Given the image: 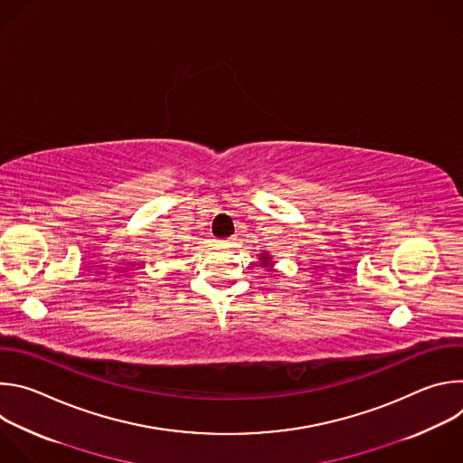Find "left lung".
<instances>
[{
  "mask_svg": "<svg viewBox=\"0 0 463 463\" xmlns=\"http://www.w3.org/2000/svg\"><path fill=\"white\" fill-rule=\"evenodd\" d=\"M258 260H260V266L263 268V269H268V271H275V260H273V256L268 252V250H263V252H260L258 254Z\"/></svg>",
  "mask_w": 463,
  "mask_h": 463,
  "instance_id": "left-lung-1",
  "label": "left lung"
}]
</instances>
